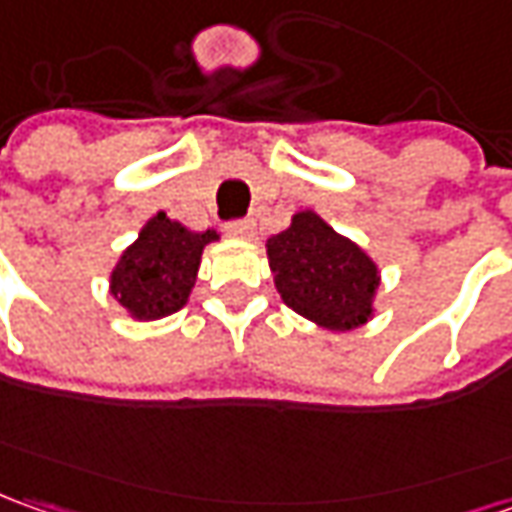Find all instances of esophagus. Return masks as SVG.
<instances>
[{"label": "esophagus", "instance_id": "34e87169", "mask_svg": "<svg viewBox=\"0 0 512 512\" xmlns=\"http://www.w3.org/2000/svg\"><path fill=\"white\" fill-rule=\"evenodd\" d=\"M223 229L232 238H252L255 235V221L252 218H240V221H229Z\"/></svg>", "mask_w": 512, "mask_h": 512}]
</instances>
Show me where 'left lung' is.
Returning <instances> with one entry per match:
<instances>
[{
  "mask_svg": "<svg viewBox=\"0 0 512 512\" xmlns=\"http://www.w3.org/2000/svg\"><path fill=\"white\" fill-rule=\"evenodd\" d=\"M283 303L328 331H351L374 317L379 269L354 240L303 209L289 229L266 240Z\"/></svg>",
  "mask_w": 512,
  "mask_h": 512,
  "instance_id": "left-lung-1",
  "label": "left lung"
}]
</instances>
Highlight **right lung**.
I'll return each instance as SVG.
<instances>
[{"label": "right lung", "instance_id": "1", "mask_svg": "<svg viewBox=\"0 0 512 512\" xmlns=\"http://www.w3.org/2000/svg\"><path fill=\"white\" fill-rule=\"evenodd\" d=\"M215 229L192 232L158 212L138 240L124 249L110 274V294L135 320H161L184 309L195 286L203 246L218 240Z\"/></svg>", "mask_w": 512, "mask_h": 512}]
</instances>
